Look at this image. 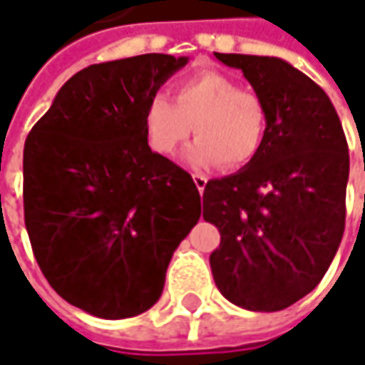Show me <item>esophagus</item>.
Returning <instances> with one entry per match:
<instances>
[{"mask_svg":"<svg viewBox=\"0 0 365 365\" xmlns=\"http://www.w3.org/2000/svg\"><path fill=\"white\" fill-rule=\"evenodd\" d=\"M192 180H195V185H197L199 192H203L205 185H207V176L199 175V173H192Z\"/></svg>","mask_w":365,"mask_h":365,"instance_id":"obj_1","label":"esophagus"}]
</instances>
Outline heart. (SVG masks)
Instances as JSON below:
<instances>
[{
	"instance_id": "heart-1",
	"label": "heart",
	"mask_w": 365,
	"mask_h": 365,
	"mask_svg": "<svg viewBox=\"0 0 365 365\" xmlns=\"http://www.w3.org/2000/svg\"><path fill=\"white\" fill-rule=\"evenodd\" d=\"M268 111L258 93L240 89L217 71H199L176 81L173 101L154 95L146 106L144 128L154 152L173 156L190 132L197 140L187 150L195 166L242 168L256 158L266 133Z\"/></svg>"
}]
</instances>
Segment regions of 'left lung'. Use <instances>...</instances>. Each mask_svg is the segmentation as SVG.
Here are the masks:
<instances>
[{
    "instance_id": "obj_1",
    "label": "left lung",
    "mask_w": 365,
    "mask_h": 365,
    "mask_svg": "<svg viewBox=\"0 0 365 365\" xmlns=\"http://www.w3.org/2000/svg\"><path fill=\"white\" fill-rule=\"evenodd\" d=\"M266 103L256 158L205 185L203 217L221 233L209 264L219 292L247 311H282L321 282L345 230L349 154L337 111L282 58L221 54Z\"/></svg>"
}]
</instances>
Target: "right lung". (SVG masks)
<instances>
[{
	"instance_id": "1",
	"label": "right lung",
	"mask_w": 365,
	"mask_h": 365,
	"mask_svg": "<svg viewBox=\"0 0 365 365\" xmlns=\"http://www.w3.org/2000/svg\"><path fill=\"white\" fill-rule=\"evenodd\" d=\"M187 56L140 54L78 71L24 146V219L34 258L64 301L125 319L160 299L201 197L148 146L144 113Z\"/></svg>"
}]
</instances>
